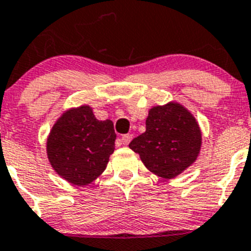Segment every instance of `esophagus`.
<instances>
[{"label":"esophagus","instance_id":"obj_1","mask_svg":"<svg viewBox=\"0 0 251 251\" xmlns=\"http://www.w3.org/2000/svg\"><path fill=\"white\" fill-rule=\"evenodd\" d=\"M132 140V135L131 134H126L124 135L123 138H121V141H123V144H125V145H127L130 141Z\"/></svg>","mask_w":251,"mask_h":251}]
</instances>
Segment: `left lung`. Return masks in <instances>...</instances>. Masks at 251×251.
I'll use <instances>...</instances> for the list:
<instances>
[{
  "label": "left lung",
  "instance_id": "obj_1",
  "mask_svg": "<svg viewBox=\"0 0 251 251\" xmlns=\"http://www.w3.org/2000/svg\"><path fill=\"white\" fill-rule=\"evenodd\" d=\"M201 144V130L192 113L169 102L150 108L147 131L132 139L128 148L138 152L150 172L171 179L195 163Z\"/></svg>",
  "mask_w": 251,
  "mask_h": 251
}]
</instances>
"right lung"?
I'll return each instance as SVG.
<instances>
[{
	"label": "right lung",
	"mask_w": 251,
	"mask_h": 251,
	"mask_svg": "<svg viewBox=\"0 0 251 251\" xmlns=\"http://www.w3.org/2000/svg\"><path fill=\"white\" fill-rule=\"evenodd\" d=\"M115 140L112 121H100L89 106H80L64 112L54 124L47 141L48 158L60 177L86 186L106 169Z\"/></svg>",
	"instance_id": "right-lung-1"
}]
</instances>
